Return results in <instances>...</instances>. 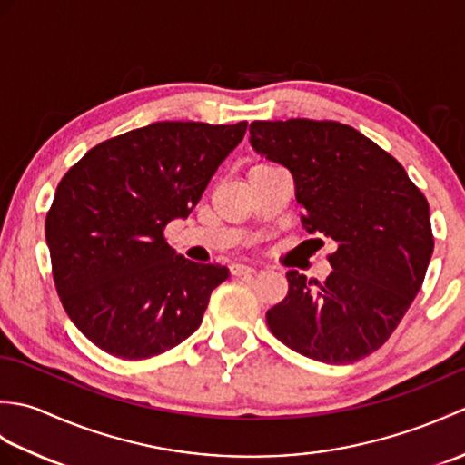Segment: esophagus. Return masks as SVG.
Instances as JSON below:
<instances>
[{
    "instance_id": "obj_1",
    "label": "esophagus",
    "mask_w": 465,
    "mask_h": 465,
    "mask_svg": "<svg viewBox=\"0 0 465 465\" xmlns=\"http://www.w3.org/2000/svg\"><path fill=\"white\" fill-rule=\"evenodd\" d=\"M230 270H232V275H248L255 272L252 265H245V263H233Z\"/></svg>"
}]
</instances>
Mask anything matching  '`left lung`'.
I'll use <instances>...</instances> for the list:
<instances>
[{"mask_svg":"<svg viewBox=\"0 0 465 465\" xmlns=\"http://www.w3.org/2000/svg\"><path fill=\"white\" fill-rule=\"evenodd\" d=\"M250 143L290 170L305 232L335 242L323 283L285 273L288 295L265 313L272 333L333 365L380 350L426 278L433 252L428 200L398 160L350 125L253 122Z\"/></svg>","mask_w":465,"mask_h":465,"instance_id":"8db88e82","label":"left lung"}]
</instances>
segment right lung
I'll return each mask as SVG.
<instances>
[{
	"mask_svg": "<svg viewBox=\"0 0 465 465\" xmlns=\"http://www.w3.org/2000/svg\"><path fill=\"white\" fill-rule=\"evenodd\" d=\"M248 122H155L87 152L45 217L54 282L77 330L122 360L175 348L200 328L223 265L195 263L163 238L185 220Z\"/></svg>",
	"mask_w": 465,
	"mask_h": 465,
	"instance_id": "obj_1",
	"label": "right lung"
}]
</instances>
